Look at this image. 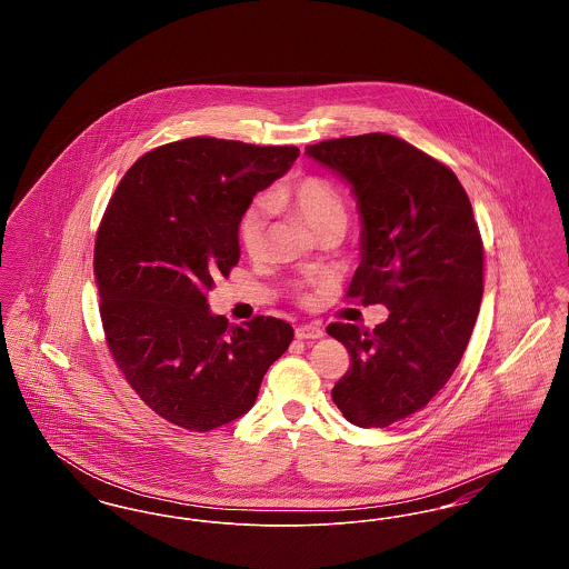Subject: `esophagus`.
I'll return each instance as SVG.
<instances>
[{"mask_svg":"<svg viewBox=\"0 0 569 569\" xmlns=\"http://www.w3.org/2000/svg\"><path fill=\"white\" fill-rule=\"evenodd\" d=\"M297 339H320L325 337V328L320 325H300L297 326Z\"/></svg>","mask_w":569,"mask_h":569,"instance_id":"34e87169","label":"esophagus"}]
</instances>
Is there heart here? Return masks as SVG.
Instances as JSON below:
<instances>
[{"label": "heart", "instance_id": "1", "mask_svg": "<svg viewBox=\"0 0 569 569\" xmlns=\"http://www.w3.org/2000/svg\"><path fill=\"white\" fill-rule=\"evenodd\" d=\"M272 209H286L300 217L318 237H339L348 226V202L328 179L318 174H305L288 181L271 196ZM269 234V207L253 202L239 217L237 237L249 258H260ZM311 286H322V279H311ZM300 295V283L295 286ZM302 297V295H300Z\"/></svg>", "mask_w": 569, "mask_h": 569}]
</instances>
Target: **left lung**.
I'll return each mask as SVG.
<instances>
[{
    "label": "left lung",
    "mask_w": 569,
    "mask_h": 569,
    "mask_svg": "<svg viewBox=\"0 0 569 569\" xmlns=\"http://www.w3.org/2000/svg\"><path fill=\"white\" fill-rule=\"evenodd\" d=\"M307 156L352 183L362 262L348 300L386 305L373 330L335 322L350 353L332 401L358 427H390L420 411L452 378L480 311L485 244L457 174L397 136H346Z\"/></svg>",
    "instance_id": "1"
}]
</instances>
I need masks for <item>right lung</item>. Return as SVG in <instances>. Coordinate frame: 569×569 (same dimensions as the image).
<instances>
[{"label": "right lung", "instance_id": "add662e5", "mask_svg": "<svg viewBox=\"0 0 569 569\" xmlns=\"http://www.w3.org/2000/svg\"><path fill=\"white\" fill-rule=\"evenodd\" d=\"M298 153L186 138L136 160L110 196L93 249L107 346L170 425L207 433L243 416L295 339L272 316L230 326L207 297L239 264V217Z\"/></svg>", "mask_w": 569, "mask_h": 569}]
</instances>
